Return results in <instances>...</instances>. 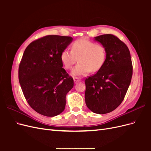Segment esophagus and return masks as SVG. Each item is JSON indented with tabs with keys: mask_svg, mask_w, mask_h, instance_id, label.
Wrapping results in <instances>:
<instances>
[{
	"mask_svg": "<svg viewBox=\"0 0 151 151\" xmlns=\"http://www.w3.org/2000/svg\"><path fill=\"white\" fill-rule=\"evenodd\" d=\"M74 81L75 83H78V82H80L81 80L78 78V77H75V78L74 79Z\"/></svg>",
	"mask_w": 151,
	"mask_h": 151,
	"instance_id": "1",
	"label": "esophagus"
}]
</instances>
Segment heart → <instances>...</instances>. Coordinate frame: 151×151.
<instances>
[{
    "label": "heart",
    "mask_w": 151,
    "mask_h": 151,
    "mask_svg": "<svg viewBox=\"0 0 151 151\" xmlns=\"http://www.w3.org/2000/svg\"><path fill=\"white\" fill-rule=\"evenodd\" d=\"M106 57V50L104 45L86 39L76 40L72 45L71 51L65 50L61 54L62 62L67 70L71 69L78 58L79 63L72 72L74 76H83L90 71L93 73L99 71Z\"/></svg>",
    "instance_id": "obj_1"
}]
</instances>
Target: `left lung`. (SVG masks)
Wrapping results in <instances>:
<instances>
[{
    "label": "left lung",
    "instance_id": "left-lung-1",
    "mask_svg": "<svg viewBox=\"0 0 151 151\" xmlns=\"http://www.w3.org/2000/svg\"><path fill=\"white\" fill-rule=\"evenodd\" d=\"M95 40L106 48L103 67L85 80V101L91 111L106 114L115 109L124 99L130 86L133 67L129 48L116 36L103 35Z\"/></svg>",
    "mask_w": 151,
    "mask_h": 151
}]
</instances>
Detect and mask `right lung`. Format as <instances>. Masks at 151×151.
Returning a JSON list of instances; mask_svg holds the SVG:
<instances>
[{"instance_id":"right-lung-1","label":"right lung","mask_w":151,"mask_h":151,"mask_svg":"<svg viewBox=\"0 0 151 151\" xmlns=\"http://www.w3.org/2000/svg\"><path fill=\"white\" fill-rule=\"evenodd\" d=\"M70 36L48 35L26 47L19 66V81L27 102L35 111L55 116L64 110L74 80L64 68L61 54Z\"/></svg>"}]
</instances>
